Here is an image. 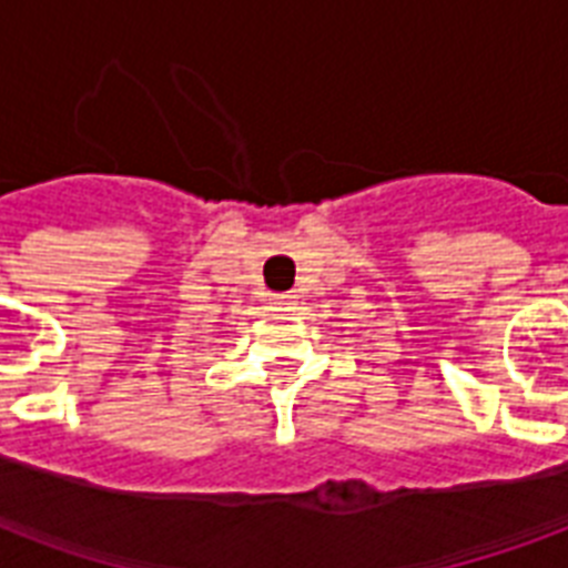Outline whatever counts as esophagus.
<instances>
[{
	"instance_id": "34e87169",
	"label": "esophagus",
	"mask_w": 568,
	"mask_h": 568,
	"mask_svg": "<svg viewBox=\"0 0 568 568\" xmlns=\"http://www.w3.org/2000/svg\"><path fill=\"white\" fill-rule=\"evenodd\" d=\"M271 306H274V312L292 310V294H271Z\"/></svg>"
}]
</instances>
